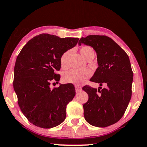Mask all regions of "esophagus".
Instances as JSON below:
<instances>
[{
  "instance_id": "obj_1",
  "label": "esophagus",
  "mask_w": 147,
  "mask_h": 147,
  "mask_svg": "<svg viewBox=\"0 0 147 147\" xmlns=\"http://www.w3.org/2000/svg\"><path fill=\"white\" fill-rule=\"evenodd\" d=\"M75 90H76V92H79L82 90V88L79 86H75Z\"/></svg>"
}]
</instances>
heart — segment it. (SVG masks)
<instances>
[{"label":"heart","mask_w":147,"mask_h":147,"mask_svg":"<svg viewBox=\"0 0 147 147\" xmlns=\"http://www.w3.org/2000/svg\"><path fill=\"white\" fill-rule=\"evenodd\" d=\"M80 53L82 56L87 60L90 57L95 55V51L92 47L90 46H83L80 49ZM69 51L65 52L60 58V64L62 68L67 66V57ZM92 75V71L89 69L81 70H70L64 72L63 75V81L67 83H72L75 85H81L84 83L86 80Z\"/></svg>","instance_id":"b5f03b06"}]
</instances>
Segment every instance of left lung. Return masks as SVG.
Masks as SVG:
<instances>
[{
    "instance_id": "left-lung-1",
    "label": "left lung",
    "mask_w": 147,
    "mask_h": 147,
    "mask_svg": "<svg viewBox=\"0 0 147 147\" xmlns=\"http://www.w3.org/2000/svg\"><path fill=\"white\" fill-rule=\"evenodd\" d=\"M90 45L97 55L98 67L91 81L102 90L88 85L83 90L89 96L83 105L85 119L93 126L105 127L113 125L123 117L131 97L133 72L125 51L107 36L89 35L80 38L79 45Z\"/></svg>"
}]
</instances>
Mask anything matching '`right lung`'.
Listing matches in <instances>:
<instances>
[{
    "mask_svg": "<svg viewBox=\"0 0 147 147\" xmlns=\"http://www.w3.org/2000/svg\"><path fill=\"white\" fill-rule=\"evenodd\" d=\"M78 38H60L40 34L30 40L17 57L14 68L13 88L22 112L37 127L51 128L66 119V109L75 96L72 84H60L51 90L55 73L61 68L62 54L72 49Z\"/></svg>",
    "mask_w": 147,
    "mask_h": 147,
    "instance_id": "right-lung-1",
    "label": "right lung"
}]
</instances>
